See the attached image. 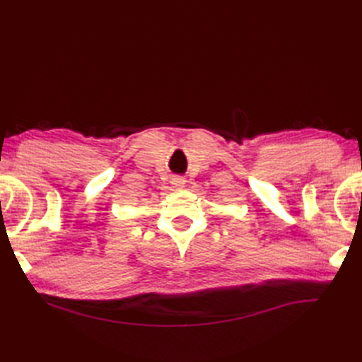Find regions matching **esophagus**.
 I'll return each instance as SVG.
<instances>
[{
	"label": "esophagus",
	"instance_id": "34e87169",
	"mask_svg": "<svg viewBox=\"0 0 362 362\" xmlns=\"http://www.w3.org/2000/svg\"><path fill=\"white\" fill-rule=\"evenodd\" d=\"M184 184H185V180H182V178H173L172 180V185H173V187H177V189H182Z\"/></svg>",
	"mask_w": 362,
	"mask_h": 362
}]
</instances>
